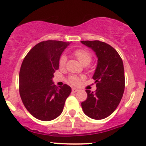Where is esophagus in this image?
<instances>
[{"mask_svg": "<svg viewBox=\"0 0 146 146\" xmlns=\"http://www.w3.org/2000/svg\"><path fill=\"white\" fill-rule=\"evenodd\" d=\"M78 90V89H76V88H73V89H72V92H76Z\"/></svg>", "mask_w": 146, "mask_h": 146, "instance_id": "34e87169", "label": "esophagus"}]
</instances>
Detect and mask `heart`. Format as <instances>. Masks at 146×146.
I'll return each instance as SVG.
<instances>
[{
	"instance_id": "obj_1",
	"label": "heart",
	"mask_w": 146,
	"mask_h": 146,
	"mask_svg": "<svg viewBox=\"0 0 146 146\" xmlns=\"http://www.w3.org/2000/svg\"><path fill=\"white\" fill-rule=\"evenodd\" d=\"M74 57L84 65H88L91 63L92 60V55L89 51L84 48H78L73 51ZM67 62V57L65 55H62L59 60V65L61 68L65 66ZM82 77L78 76H70L68 77V81L73 85H78L80 83V80Z\"/></svg>"
}]
</instances>
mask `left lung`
<instances>
[{"label":"left lung","instance_id":"left-lung-1","mask_svg":"<svg viewBox=\"0 0 146 146\" xmlns=\"http://www.w3.org/2000/svg\"><path fill=\"white\" fill-rule=\"evenodd\" d=\"M83 44L92 48L98 58L93 79L97 89H86L87 98L81 102L87 116L100 120L113 113L124 94L125 77L123 61L115 48L100 40H82Z\"/></svg>","mask_w":146,"mask_h":146}]
</instances>
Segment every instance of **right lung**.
Segmentation results:
<instances>
[{
  "label": "right lung",
  "instance_id": "1",
  "mask_svg": "<svg viewBox=\"0 0 146 146\" xmlns=\"http://www.w3.org/2000/svg\"><path fill=\"white\" fill-rule=\"evenodd\" d=\"M69 44L54 40L41 41L31 48L22 62L19 94L26 109L39 120L58 117L71 92L68 85L57 87L52 82L54 73L59 69L60 55Z\"/></svg>",
  "mask_w": 146,
  "mask_h": 146
}]
</instances>
